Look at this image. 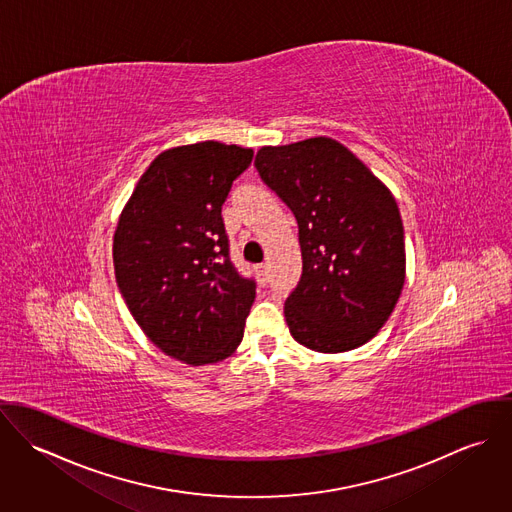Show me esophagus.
Returning <instances> with one entry per match:
<instances>
[{
    "mask_svg": "<svg viewBox=\"0 0 512 512\" xmlns=\"http://www.w3.org/2000/svg\"><path fill=\"white\" fill-rule=\"evenodd\" d=\"M268 270H270V266H268V264H260V266H258V274L262 276V282H266V278H268Z\"/></svg>",
    "mask_w": 512,
    "mask_h": 512,
    "instance_id": "1",
    "label": "esophagus"
}]
</instances>
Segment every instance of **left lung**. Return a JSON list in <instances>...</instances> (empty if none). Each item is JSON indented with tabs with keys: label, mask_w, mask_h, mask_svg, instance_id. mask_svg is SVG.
<instances>
[{
	"label": "left lung",
	"mask_w": 512,
	"mask_h": 512,
	"mask_svg": "<svg viewBox=\"0 0 512 512\" xmlns=\"http://www.w3.org/2000/svg\"><path fill=\"white\" fill-rule=\"evenodd\" d=\"M254 167L299 228L303 268L284 305L293 339L317 353L365 345L406 280L404 226L390 189L325 136L260 147Z\"/></svg>",
	"instance_id": "1"
}]
</instances>
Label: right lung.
Segmentation results:
<instances>
[{
    "instance_id": "obj_1",
    "label": "right lung",
    "mask_w": 512,
    "mask_h": 512,
    "mask_svg": "<svg viewBox=\"0 0 512 512\" xmlns=\"http://www.w3.org/2000/svg\"><path fill=\"white\" fill-rule=\"evenodd\" d=\"M250 147L199 142L161 151L140 177L114 232L120 293L147 339L187 365L230 357L256 297L228 258L220 217Z\"/></svg>"
}]
</instances>
